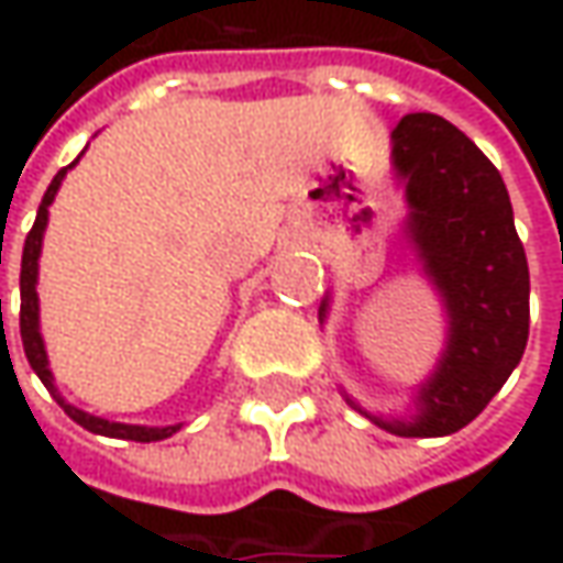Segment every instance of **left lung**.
Masks as SVG:
<instances>
[{
    "label": "left lung",
    "mask_w": 563,
    "mask_h": 563,
    "mask_svg": "<svg viewBox=\"0 0 563 563\" xmlns=\"http://www.w3.org/2000/svg\"><path fill=\"white\" fill-rule=\"evenodd\" d=\"M391 165L410 209L407 238L448 310V341L410 420H382L347 400L385 432L435 439L476 420L523 357L530 266L498 168L451 121L404 115L391 131Z\"/></svg>",
    "instance_id": "left-lung-1"
}]
</instances>
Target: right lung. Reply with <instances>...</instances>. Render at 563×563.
Masks as SVG:
<instances>
[{"label": "right lung", "mask_w": 563, "mask_h": 563, "mask_svg": "<svg viewBox=\"0 0 563 563\" xmlns=\"http://www.w3.org/2000/svg\"><path fill=\"white\" fill-rule=\"evenodd\" d=\"M75 163L65 165V168H62V172L53 178V185L46 187L43 203H40V209H36V222H33L31 234H27V241H24V256H21V341H24V354H27V363L33 366V373L40 376V382H43V385H46V388L55 395V400L62 404V410H65L77 426H84L87 432L109 435V439H128V442H163V439L175 435V432L181 429V422H175V426H128V422H109V420H102V417H93V413H84V410L71 407L68 400L55 391V385H53L49 360H46V347H43V335H40L36 260H40V250H43V231H46V222H49V203H53L55 194H58L62 178L68 175V168H75ZM0 307H2V300H0Z\"/></svg>", "instance_id": "obj_1"}]
</instances>
